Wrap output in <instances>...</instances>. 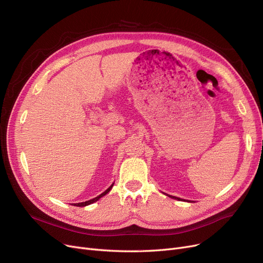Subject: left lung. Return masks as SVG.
I'll return each mask as SVG.
<instances>
[{
	"label": "left lung",
	"instance_id": "left-lung-1",
	"mask_svg": "<svg viewBox=\"0 0 263 263\" xmlns=\"http://www.w3.org/2000/svg\"><path fill=\"white\" fill-rule=\"evenodd\" d=\"M170 197H172V198H175V199H178V200H182V199H180V198H178V197H175V196H171V195H168Z\"/></svg>",
	"mask_w": 263,
	"mask_h": 263
}]
</instances>
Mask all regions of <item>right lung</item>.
<instances>
[{
    "label": "right lung",
    "mask_w": 263,
    "mask_h": 263,
    "mask_svg": "<svg viewBox=\"0 0 263 263\" xmlns=\"http://www.w3.org/2000/svg\"><path fill=\"white\" fill-rule=\"evenodd\" d=\"M113 185H114V183L110 185L106 191H104L102 194H100L99 196H97V197H95V198H92V199H90V200H87V201H84V202H79V203H73L74 205H77V206H85V205H88V204H91V203H93L95 201H97V200H99L101 197H103L104 195H106L107 193L110 191V189L113 187Z\"/></svg>",
    "instance_id": "1"
}]
</instances>
